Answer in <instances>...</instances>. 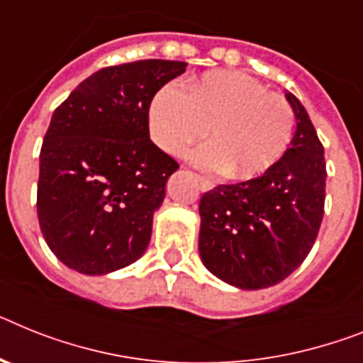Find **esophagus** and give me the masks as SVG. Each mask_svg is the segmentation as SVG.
<instances>
[{"mask_svg": "<svg viewBox=\"0 0 363 363\" xmlns=\"http://www.w3.org/2000/svg\"><path fill=\"white\" fill-rule=\"evenodd\" d=\"M197 181H199V186H201V190H203V191L212 190V188H214V182L208 181V179H206V177L197 175Z\"/></svg>", "mask_w": 363, "mask_h": 363, "instance_id": "1", "label": "esophagus"}]
</instances>
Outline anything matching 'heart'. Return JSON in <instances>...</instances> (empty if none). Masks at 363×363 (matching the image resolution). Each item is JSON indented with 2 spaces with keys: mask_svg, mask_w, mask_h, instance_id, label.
<instances>
[{
  "mask_svg": "<svg viewBox=\"0 0 363 363\" xmlns=\"http://www.w3.org/2000/svg\"><path fill=\"white\" fill-rule=\"evenodd\" d=\"M151 136L164 151L181 155L196 149L197 166L234 179H257L284 157L294 138L295 112L288 99L269 94L257 79L238 72H214L190 83V92L169 83L149 108Z\"/></svg>",
  "mask_w": 363,
  "mask_h": 363,
  "instance_id": "heart-1",
  "label": "heart"
}]
</instances>
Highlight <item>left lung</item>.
<instances>
[{"mask_svg": "<svg viewBox=\"0 0 363 363\" xmlns=\"http://www.w3.org/2000/svg\"><path fill=\"white\" fill-rule=\"evenodd\" d=\"M297 118L291 147L257 179L219 184L201 197V260L242 290L291 275L308 257L325 214V149L308 112L286 94Z\"/></svg>", "mask_w": 363, "mask_h": 363, "instance_id": "obj_1", "label": "left lung"}]
</instances>
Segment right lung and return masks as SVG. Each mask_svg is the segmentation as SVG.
<instances>
[{"mask_svg": "<svg viewBox=\"0 0 363 363\" xmlns=\"http://www.w3.org/2000/svg\"><path fill=\"white\" fill-rule=\"evenodd\" d=\"M186 62L147 59L101 68L53 112L40 149L36 214L62 264L105 275L147 249L175 158L149 138L155 94Z\"/></svg>", "mask_w": 363, "mask_h": 363, "instance_id": "1", "label": "right lung"}]
</instances>
